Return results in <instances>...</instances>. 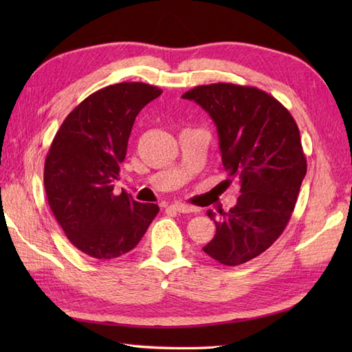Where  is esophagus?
<instances>
[{"mask_svg": "<svg viewBox=\"0 0 352 352\" xmlns=\"http://www.w3.org/2000/svg\"><path fill=\"white\" fill-rule=\"evenodd\" d=\"M170 207L178 213H192L193 212V207H190L188 204H182V203H174V204H170Z\"/></svg>", "mask_w": 352, "mask_h": 352, "instance_id": "34e87169", "label": "esophagus"}]
</instances>
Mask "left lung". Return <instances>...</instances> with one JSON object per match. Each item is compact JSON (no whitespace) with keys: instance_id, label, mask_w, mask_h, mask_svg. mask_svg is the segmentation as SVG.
Instances as JSON below:
<instances>
[{"instance_id":"obj_1","label":"left lung","mask_w":352,"mask_h":352,"mask_svg":"<svg viewBox=\"0 0 352 352\" xmlns=\"http://www.w3.org/2000/svg\"><path fill=\"white\" fill-rule=\"evenodd\" d=\"M203 107L216 125L223 169L237 178L241 197L216 214V234L204 252L227 266L266 251L286 228L307 174L300 130L289 110L257 87L214 83L183 95Z\"/></svg>"}]
</instances>
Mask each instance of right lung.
Instances as JSON below:
<instances>
[{
    "mask_svg": "<svg viewBox=\"0 0 352 352\" xmlns=\"http://www.w3.org/2000/svg\"><path fill=\"white\" fill-rule=\"evenodd\" d=\"M162 89L118 83L80 102L56 133L43 169L48 204L66 237L94 258L121 257L159 213L122 192L115 195L134 119Z\"/></svg>",
    "mask_w": 352,
    "mask_h": 352,
    "instance_id": "1",
    "label": "right lung"
}]
</instances>
